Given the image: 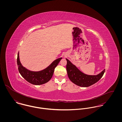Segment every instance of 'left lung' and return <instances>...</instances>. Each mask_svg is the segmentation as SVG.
Returning a JSON list of instances; mask_svg holds the SVG:
<instances>
[{"label": "left lung", "instance_id": "obj_1", "mask_svg": "<svg viewBox=\"0 0 122 122\" xmlns=\"http://www.w3.org/2000/svg\"><path fill=\"white\" fill-rule=\"evenodd\" d=\"M67 61L66 70L68 76L70 81L75 85L81 87H89L97 83L103 76L105 70L97 75H88L80 70L70 61L66 59Z\"/></svg>", "mask_w": 122, "mask_h": 122}]
</instances>
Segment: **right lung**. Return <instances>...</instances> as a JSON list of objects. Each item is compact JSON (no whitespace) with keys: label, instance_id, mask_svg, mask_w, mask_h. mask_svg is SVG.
I'll return each instance as SVG.
<instances>
[{"label":"right lung","instance_id":"1","mask_svg":"<svg viewBox=\"0 0 122 122\" xmlns=\"http://www.w3.org/2000/svg\"><path fill=\"white\" fill-rule=\"evenodd\" d=\"M62 58L54 60L47 68L39 71H33L24 67L20 63L19 52L18 53L17 63L18 70L21 76L28 82L34 85H41L48 82L52 77L54 69Z\"/></svg>","mask_w":122,"mask_h":122}]
</instances>
